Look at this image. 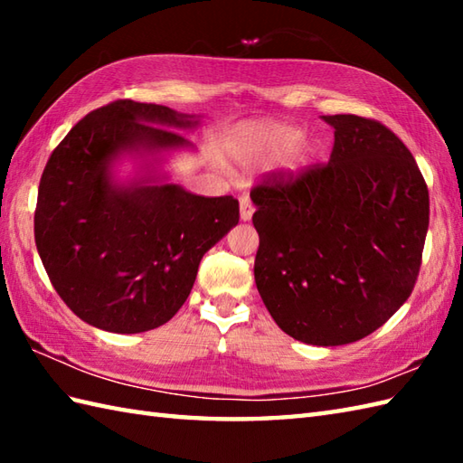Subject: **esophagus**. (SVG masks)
Masks as SVG:
<instances>
[{"label":"esophagus","mask_w":463,"mask_h":463,"mask_svg":"<svg viewBox=\"0 0 463 463\" xmlns=\"http://www.w3.org/2000/svg\"><path fill=\"white\" fill-rule=\"evenodd\" d=\"M252 213H254V204L250 201V196L242 194L241 196V219L242 221H250L252 219Z\"/></svg>","instance_id":"obj_1"}]
</instances>
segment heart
<instances>
[{
	"label": "heart",
	"instance_id": "heart-1",
	"mask_svg": "<svg viewBox=\"0 0 463 463\" xmlns=\"http://www.w3.org/2000/svg\"><path fill=\"white\" fill-rule=\"evenodd\" d=\"M300 141V131L288 125H264L254 129L249 137V151L254 155L274 156L292 149V163H302L307 159L308 146L297 145Z\"/></svg>",
	"mask_w": 463,
	"mask_h": 463
}]
</instances>
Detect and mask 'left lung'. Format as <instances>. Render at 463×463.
Returning <instances> with one entry per match:
<instances>
[{"mask_svg":"<svg viewBox=\"0 0 463 463\" xmlns=\"http://www.w3.org/2000/svg\"><path fill=\"white\" fill-rule=\"evenodd\" d=\"M330 161L252 186L254 280L294 340L340 346L378 330L414 290L430 194L408 146L376 119L324 115Z\"/></svg>","mask_w":463,"mask_h":463,"instance_id":"obj_1","label":"left lung"}]
</instances>
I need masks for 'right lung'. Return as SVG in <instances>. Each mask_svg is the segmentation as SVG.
Returning <instances> with one entry per match:
<instances>
[{
  "mask_svg": "<svg viewBox=\"0 0 463 463\" xmlns=\"http://www.w3.org/2000/svg\"><path fill=\"white\" fill-rule=\"evenodd\" d=\"M196 121L165 105L117 99L85 115L43 169L35 244L59 297L83 322L137 334L169 322L189 298L203 254L239 222V201L143 179L117 184L123 153L191 143Z\"/></svg>",
  "mask_w": 463,
  "mask_h": 463,
  "instance_id": "right-lung-1",
  "label": "right lung"
}]
</instances>
